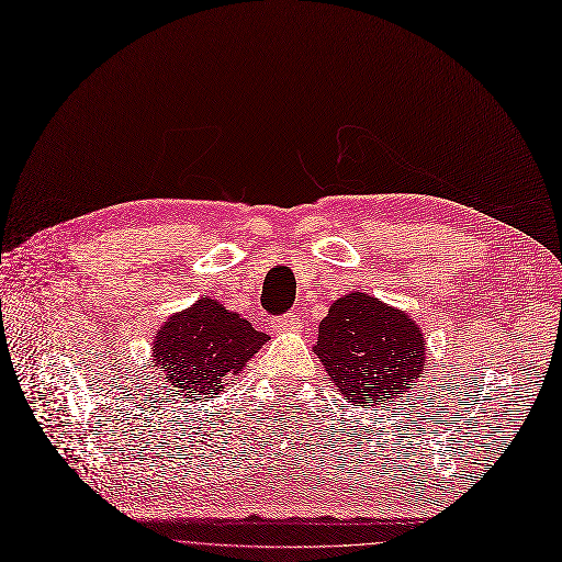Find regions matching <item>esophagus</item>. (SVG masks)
<instances>
[{
	"instance_id": "obj_1",
	"label": "esophagus",
	"mask_w": 562,
	"mask_h": 562,
	"mask_svg": "<svg viewBox=\"0 0 562 562\" xmlns=\"http://www.w3.org/2000/svg\"><path fill=\"white\" fill-rule=\"evenodd\" d=\"M303 326V319L294 313H289L280 319H276V330H280V334H286V330H299Z\"/></svg>"
}]
</instances>
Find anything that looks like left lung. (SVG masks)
<instances>
[{
  "mask_svg": "<svg viewBox=\"0 0 562 562\" xmlns=\"http://www.w3.org/2000/svg\"><path fill=\"white\" fill-rule=\"evenodd\" d=\"M313 349L328 380L355 405L403 398L426 370L419 324L366 292L330 303Z\"/></svg>",
  "mask_w": 562,
  "mask_h": 562,
  "instance_id": "1",
  "label": "left lung"
}]
</instances>
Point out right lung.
Instances as JSON below:
<instances>
[{
	"label": "right lung",
	"instance_id": "right-lung-1",
	"mask_svg": "<svg viewBox=\"0 0 562 562\" xmlns=\"http://www.w3.org/2000/svg\"><path fill=\"white\" fill-rule=\"evenodd\" d=\"M266 340L238 313L203 296L155 330L153 363L178 396L203 401L240 375Z\"/></svg>",
	"mask_w": 562,
	"mask_h": 562
}]
</instances>
